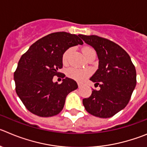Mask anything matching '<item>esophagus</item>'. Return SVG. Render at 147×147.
I'll list each match as a JSON object with an SVG mask.
<instances>
[{
    "label": "esophagus",
    "mask_w": 147,
    "mask_h": 147,
    "mask_svg": "<svg viewBox=\"0 0 147 147\" xmlns=\"http://www.w3.org/2000/svg\"><path fill=\"white\" fill-rule=\"evenodd\" d=\"M78 87H82V84H81L80 83H78Z\"/></svg>",
    "instance_id": "1"
}]
</instances>
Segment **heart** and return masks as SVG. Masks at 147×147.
Masks as SVG:
<instances>
[{
	"label": "heart",
	"instance_id": "heart-1",
	"mask_svg": "<svg viewBox=\"0 0 147 147\" xmlns=\"http://www.w3.org/2000/svg\"><path fill=\"white\" fill-rule=\"evenodd\" d=\"M92 51L94 50L92 49H91V48L86 47V48H84V49H83L82 52L86 57L89 52H92ZM71 52H72V49H71V48H69V49H67V50L64 52V54H63V63H68V58H69V56L70 55H71ZM89 74H90V71H89L88 70L79 69V68H68V71H67V75H68L70 78H72V79H74L79 81L84 79V78L87 77Z\"/></svg>",
	"mask_w": 147,
	"mask_h": 147
}]
</instances>
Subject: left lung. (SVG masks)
<instances>
[{
	"instance_id": "obj_1",
	"label": "left lung",
	"mask_w": 147,
	"mask_h": 147,
	"mask_svg": "<svg viewBox=\"0 0 147 147\" xmlns=\"http://www.w3.org/2000/svg\"><path fill=\"white\" fill-rule=\"evenodd\" d=\"M96 51L98 69L90 80L99 85L83 99L86 111L100 118L115 115L128 103L136 85V71L128 54L120 46L98 36L79 35Z\"/></svg>"
}]
</instances>
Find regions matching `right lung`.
<instances>
[{
    "label": "right lung",
    "mask_w": 147,
    "mask_h": 147,
    "mask_svg": "<svg viewBox=\"0 0 147 147\" xmlns=\"http://www.w3.org/2000/svg\"><path fill=\"white\" fill-rule=\"evenodd\" d=\"M83 44L79 36L57 32L32 44L20 58L14 74L16 92L27 109L42 117L57 115L63 110L66 96L78 88L74 80L65 77L61 84L53 82L60 75L63 55L70 47Z\"/></svg>",
    "instance_id": "obj_1"
}]
</instances>
